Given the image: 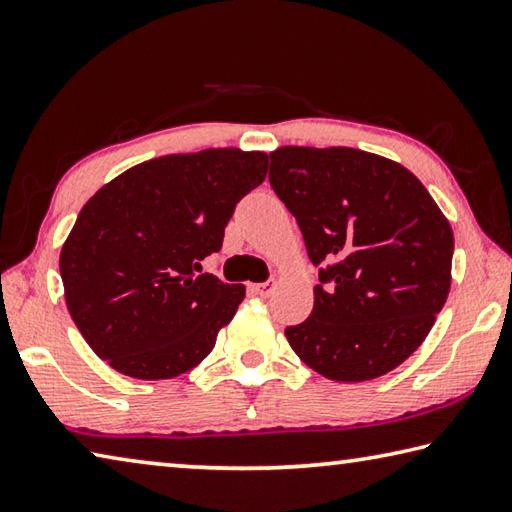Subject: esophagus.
Returning <instances> with one entry per match:
<instances>
[{
  "label": "esophagus",
  "instance_id": "obj_1",
  "mask_svg": "<svg viewBox=\"0 0 512 512\" xmlns=\"http://www.w3.org/2000/svg\"><path fill=\"white\" fill-rule=\"evenodd\" d=\"M251 290L256 294H261V297H270V294L276 290V281H265V283H254L251 285Z\"/></svg>",
  "mask_w": 512,
  "mask_h": 512
}]
</instances>
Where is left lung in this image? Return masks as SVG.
<instances>
[{
	"label": "left lung",
	"instance_id": "1",
	"mask_svg": "<svg viewBox=\"0 0 512 512\" xmlns=\"http://www.w3.org/2000/svg\"><path fill=\"white\" fill-rule=\"evenodd\" d=\"M270 184L319 265L315 308L285 337L337 382L380 378L425 342L452 283L454 236L420 179L357 148L283 146Z\"/></svg>",
	"mask_w": 512,
	"mask_h": 512
}]
</instances>
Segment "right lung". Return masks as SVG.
I'll use <instances>...</instances> for the list:
<instances>
[{"mask_svg": "<svg viewBox=\"0 0 512 512\" xmlns=\"http://www.w3.org/2000/svg\"><path fill=\"white\" fill-rule=\"evenodd\" d=\"M265 152L209 148L125 170L89 197L60 251L69 315L89 348L137 380L177 378L213 351L245 285L202 274Z\"/></svg>", "mask_w": 512, "mask_h": 512, "instance_id": "add662e5", "label": "right lung"}]
</instances>
